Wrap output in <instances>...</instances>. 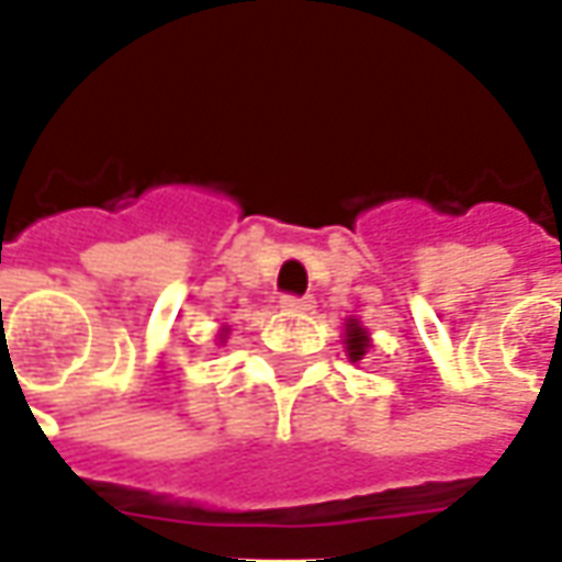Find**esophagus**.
I'll return each instance as SVG.
<instances>
[{"mask_svg": "<svg viewBox=\"0 0 562 562\" xmlns=\"http://www.w3.org/2000/svg\"><path fill=\"white\" fill-rule=\"evenodd\" d=\"M280 304L285 311H311V307H314V299H311V295H282Z\"/></svg>", "mask_w": 562, "mask_h": 562, "instance_id": "34e87169", "label": "esophagus"}]
</instances>
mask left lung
<instances>
[{
	"label": "left lung",
	"instance_id": "8db88e82",
	"mask_svg": "<svg viewBox=\"0 0 562 562\" xmlns=\"http://www.w3.org/2000/svg\"><path fill=\"white\" fill-rule=\"evenodd\" d=\"M367 333H363V329H360V323H355V319H351V323H348V326H345V345H348V358L351 360H360L363 358V351H367Z\"/></svg>",
	"mask_w": 562,
	"mask_h": 562
}]
</instances>
